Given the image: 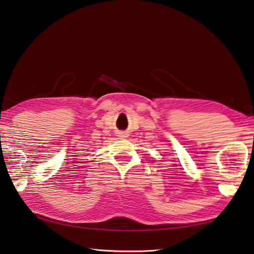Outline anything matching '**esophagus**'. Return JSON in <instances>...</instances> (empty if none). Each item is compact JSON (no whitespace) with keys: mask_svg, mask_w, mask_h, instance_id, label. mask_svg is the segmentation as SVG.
<instances>
[{"mask_svg":"<svg viewBox=\"0 0 254 254\" xmlns=\"http://www.w3.org/2000/svg\"><path fill=\"white\" fill-rule=\"evenodd\" d=\"M121 137H126V136H125V135H124V133H123V135H122Z\"/></svg>","mask_w":254,"mask_h":254,"instance_id":"esophagus-1","label":"esophagus"}]
</instances>
